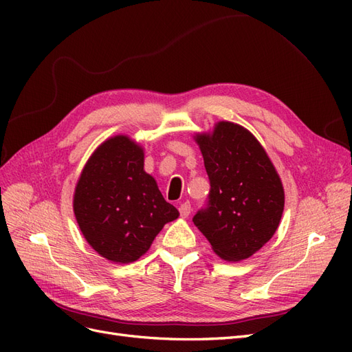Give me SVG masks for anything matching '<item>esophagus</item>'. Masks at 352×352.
<instances>
[{"label":"esophagus","mask_w":352,"mask_h":352,"mask_svg":"<svg viewBox=\"0 0 352 352\" xmlns=\"http://www.w3.org/2000/svg\"><path fill=\"white\" fill-rule=\"evenodd\" d=\"M179 211H180V216L186 219L190 214V204H189V202H184V204H180Z\"/></svg>","instance_id":"1"}]
</instances>
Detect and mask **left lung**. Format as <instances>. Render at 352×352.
<instances>
[{
    "label": "left lung",
    "mask_w": 352,
    "mask_h": 352,
    "mask_svg": "<svg viewBox=\"0 0 352 352\" xmlns=\"http://www.w3.org/2000/svg\"><path fill=\"white\" fill-rule=\"evenodd\" d=\"M194 141L211 185L208 207L197 212L194 225L221 260H247L279 228L285 190L278 170L257 138L238 123L220 120L197 132Z\"/></svg>",
    "instance_id": "1"
}]
</instances>
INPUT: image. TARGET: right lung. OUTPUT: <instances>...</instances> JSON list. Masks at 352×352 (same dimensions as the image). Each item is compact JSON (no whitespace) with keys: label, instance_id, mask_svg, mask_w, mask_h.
<instances>
[{"label":"right lung","instance_id":"obj_1","mask_svg":"<svg viewBox=\"0 0 352 352\" xmlns=\"http://www.w3.org/2000/svg\"><path fill=\"white\" fill-rule=\"evenodd\" d=\"M144 146L129 135L101 142L74 186L73 212L82 235L116 264L140 260L166 223L179 217L144 170Z\"/></svg>","mask_w":352,"mask_h":352}]
</instances>
